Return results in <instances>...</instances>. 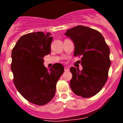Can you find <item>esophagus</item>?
Segmentation results:
<instances>
[{
	"label": "esophagus",
	"instance_id": "esophagus-1",
	"mask_svg": "<svg viewBox=\"0 0 123 123\" xmlns=\"http://www.w3.org/2000/svg\"><path fill=\"white\" fill-rule=\"evenodd\" d=\"M64 70H65V71H69V68H68V67H65Z\"/></svg>",
	"mask_w": 123,
	"mask_h": 123
}]
</instances>
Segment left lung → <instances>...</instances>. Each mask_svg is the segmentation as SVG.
I'll return each mask as SVG.
<instances>
[{"mask_svg": "<svg viewBox=\"0 0 123 123\" xmlns=\"http://www.w3.org/2000/svg\"><path fill=\"white\" fill-rule=\"evenodd\" d=\"M65 34L74 44V56H82L80 62L83 69L80 71L74 67L70 68L71 90L83 98L94 96L108 79L111 65L109 47L100 32L81 25L68 29Z\"/></svg>", "mask_w": 123, "mask_h": 123, "instance_id": "left-lung-1", "label": "left lung"}]
</instances>
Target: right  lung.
<instances>
[{"label": "right lung", "mask_w": 123, "mask_h": 123, "mask_svg": "<svg viewBox=\"0 0 123 123\" xmlns=\"http://www.w3.org/2000/svg\"><path fill=\"white\" fill-rule=\"evenodd\" d=\"M52 40L49 32L26 34L12 52L14 84L25 99L35 105H45L54 98L56 82L64 71L60 63L53 65L50 70L43 64V58L50 53Z\"/></svg>", "instance_id": "add662e5"}]
</instances>
